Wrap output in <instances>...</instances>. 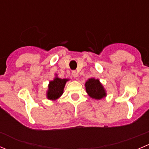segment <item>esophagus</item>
Listing matches in <instances>:
<instances>
[{
    "label": "esophagus",
    "instance_id": "1",
    "mask_svg": "<svg viewBox=\"0 0 149 149\" xmlns=\"http://www.w3.org/2000/svg\"><path fill=\"white\" fill-rule=\"evenodd\" d=\"M72 76H73L74 78H77L78 73L76 71V70H73V71H72Z\"/></svg>",
    "mask_w": 149,
    "mask_h": 149
}]
</instances>
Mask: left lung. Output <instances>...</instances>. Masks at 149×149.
I'll use <instances>...</instances> for the list:
<instances>
[{"label": "left lung", "mask_w": 149, "mask_h": 149, "mask_svg": "<svg viewBox=\"0 0 149 149\" xmlns=\"http://www.w3.org/2000/svg\"><path fill=\"white\" fill-rule=\"evenodd\" d=\"M86 91L91 99L100 100L107 97V91L99 79H88L85 83Z\"/></svg>", "instance_id": "8db88e82"}]
</instances>
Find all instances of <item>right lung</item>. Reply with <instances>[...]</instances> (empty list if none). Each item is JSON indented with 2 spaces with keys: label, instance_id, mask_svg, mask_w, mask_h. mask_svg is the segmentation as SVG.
Listing matches in <instances>:
<instances>
[{
  "label": "right lung",
  "instance_id": "add662e5",
  "mask_svg": "<svg viewBox=\"0 0 149 149\" xmlns=\"http://www.w3.org/2000/svg\"><path fill=\"white\" fill-rule=\"evenodd\" d=\"M69 80V79H61L58 77V74L55 73L53 80L50 81L48 84V88L46 92L47 98L52 101L59 99L63 94L66 82Z\"/></svg>",
  "mask_w": 149,
  "mask_h": 149
}]
</instances>
